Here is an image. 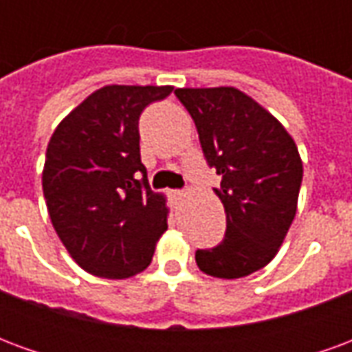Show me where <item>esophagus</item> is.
Here are the masks:
<instances>
[{
	"label": "esophagus",
	"instance_id": "esophagus-1",
	"mask_svg": "<svg viewBox=\"0 0 352 352\" xmlns=\"http://www.w3.org/2000/svg\"><path fill=\"white\" fill-rule=\"evenodd\" d=\"M168 196H169V198H171V199H173V201H175V199H181V198H183V192H181V190H169V192H168Z\"/></svg>",
	"mask_w": 352,
	"mask_h": 352
}]
</instances>
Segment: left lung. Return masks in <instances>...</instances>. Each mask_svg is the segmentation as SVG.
I'll list each match as a JSON object with an SVG mask.
<instances>
[{
  "instance_id": "8db88e82",
  "label": "left lung",
  "mask_w": 352,
  "mask_h": 352,
  "mask_svg": "<svg viewBox=\"0 0 352 352\" xmlns=\"http://www.w3.org/2000/svg\"><path fill=\"white\" fill-rule=\"evenodd\" d=\"M198 128L207 164L222 177L214 194L226 236L196 251V264L219 279L258 272L277 254L296 217L303 166L292 135L258 101L234 87L177 88Z\"/></svg>"
}]
</instances>
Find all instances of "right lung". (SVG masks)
<instances>
[{
    "instance_id": "add662e5",
    "label": "right lung",
    "mask_w": 352,
    "mask_h": 352,
    "mask_svg": "<svg viewBox=\"0 0 352 352\" xmlns=\"http://www.w3.org/2000/svg\"><path fill=\"white\" fill-rule=\"evenodd\" d=\"M171 90L103 87L73 109L50 138L43 168L50 221L72 258L92 275H138L168 230L166 196L151 190L141 164L139 116Z\"/></svg>"
}]
</instances>
